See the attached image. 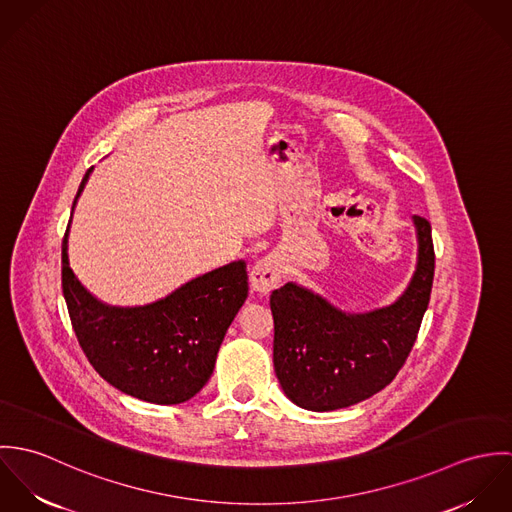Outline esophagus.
<instances>
[{"instance_id": "34e87169", "label": "esophagus", "mask_w": 512, "mask_h": 512, "mask_svg": "<svg viewBox=\"0 0 512 512\" xmlns=\"http://www.w3.org/2000/svg\"><path fill=\"white\" fill-rule=\"evenodd\" d=\"M282 282V262L276 256L258 260L250 272V286L258 293H270Z\"/></svg>"}]
</instances>
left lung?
Returning a JSON list of instances; mask_svg holds the SVG:
<instances>
[{
    "label": "left lung",
    "mask_w": 512,
    "mask_h": 512,
    "mask_svg": "<svg viewBox=\"0 0 512 512\" xmlns=\"http://www.w3.org/2000/svg\"><path fill=\"white\" fill-rule=\"evenodd\" d=\"M416 268L390 305L345 311L295 282L274 290V370L284 394L311 412L359 404L388 386L406 363L434 282L432 226L412 217Z\"/></svg>",
    "instance_id": "1"
}]
</instances>
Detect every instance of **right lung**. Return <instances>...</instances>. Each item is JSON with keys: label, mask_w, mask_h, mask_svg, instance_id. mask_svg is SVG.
<instances>
[{"label": "right lung", "mask_w": 512, "mask_h": 512, "mask_svg": "<svg viewBox=\"0 0 512 512\" xmlns=\"http://www.w3.org/2000/svg\"><path fill=\"white\" fill-rule=\"evenodd\" d=\"M74 197L73 213L90 173ZM73 220V215H71ZM63 240V293L74 333L94 370L149 404H181L209 382L220 343L248 297L246 262L234 260L144 305H110L88 292Z\"/></svg>", "instance_id": "obj_1"}]
</instances>
